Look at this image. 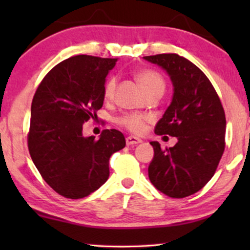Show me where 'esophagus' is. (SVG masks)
Here are the masks:
<instances>
[{
  "instance_id": "obj_1",
  "label": "esophagus",
  "mask_w": 250,
  "mask_h": 250,
  "mask_svg": "<svg viewBox=\"0 0 250 250\" xmlns=\"http://www.w3.org/2000/svg\"><path fill=\"white\" fill-rule=\"evenodd\" d=\"M141 142H142V140L139 138H135V136L129 135L126 138V145L127 146H135V145H139V143H141Z\"/></svg>"
}]
</instances>
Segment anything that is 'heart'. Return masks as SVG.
I'll return each mask as SVG.
<instances>
[{"mask_svg": "<svg viewBox=\"0 0 250 250\" xmlns=\"http://www.w3.org/2000/svg\"><path fill=\"white\" fill-rule=\"evenodd\" d=\"M135 80L140 87L148 95L155 91L165 90V81L162 75L152 69H142L135 74ZM116 85H117V77L110 76L107 78L104 85V98L105 100H111L115 95ZM116 124L121 127L127 129L134 134H142L146 131L149 117L146 115L139 114H125L116 118Z\"/></svg>", "mask_w": 250, "mask_h": 250, "instance_id": "heart-1", "label": "heart"}]
</instances>
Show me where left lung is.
<instances>
[{
    "label": "left lung",
    "instance_id": "8db88e82",
    "mask_svg": "<svg viewBox=\"0 0 250 250\" xmlns=\"http://www.w3.org/2000/svg\"><path fill=\"white\" fill-rule=\"evenodd\" d=\"M164 68L174 85L172 104L157 123V135L176 136L162 149L152 141L155 156L148 173L153 187L170 198H184L206 186L216 172L225 148V112L208 77L175 53L143 57Z\"/></svg>",
    "mask_w": 250,
    "mask_h": 250
}]
</instances>
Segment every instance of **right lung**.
Returning <instances> with one entry per match:
<instances>
[{"label":"right lung","instance_id":"1","mask_svg":"<svg viewBox=\"0 0 250 250\" xmlns=\"http://www.w3.org/2000/svg\"><path fill=\"white\" fill-rule=\"evenodd\" d=\"M117 59L70 57L47 73L34 94L28 150L43 180L60 196L81 199L109 177V158L124 148L122 132L83 136V124L104 104L105 77Z\"/></svg>","mask_w":250,"mask_h":250}]
</instances>
